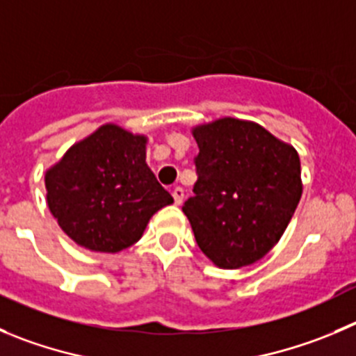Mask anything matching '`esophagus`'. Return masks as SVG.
<instances>
[{
    "label": "esophagus",
    "mask_w": 356,
    "mask_h": 356,
    "mask_svg": "<svg viewBox=\"0 0 356 356\" xmlns=\"http://www.w3.org/2000/svg\"><path fill=\"white\" fill-rule=\"evenodd\" d=\"M172 197H175L176 204H181V202H184V197H185L184 188H181V187H175V188H172Z\"/></svg>",
    "instance_id": "esophagus-1"
}]
</instances>
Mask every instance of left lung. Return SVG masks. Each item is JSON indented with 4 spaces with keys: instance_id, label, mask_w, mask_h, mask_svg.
I'll list each match as a JSON object with an SVG mask.
<instances>
[{
    "instance_id": "8db88e82",
    "label": "left lung",
    "mask_w": 356,
    "mask_h": 356,
    "mask_svg": "<svg viewBox=\"0 0 356 356\" xmlns=\"http://www.w3.org/2000/svg\"><path fill=\"white\" fill-rule=\"evenodd\" d=\"M199 147L194 197L184 213L201 252L220 269L252 266L274 248L302 195L300 159L252 120L192 127Z\"/></svg>"
}]
</instances>
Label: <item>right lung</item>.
Returning <instances> with one entry per match:
<instances>
[{
    "mask_svg": "<svg viewBox=\"0 0 356 356\" xmlns=\"http://www.w3.org/2000/svg\"><path fill=\"white\" fill-rule=\"evenodd\" d=\"M148 136L103 124L45 171L47 204L67 238L96 253L140 241L172 197L147 164Z\"/></svg>",
    "mask_w": 356,
    "mask_h": 356,
    "instance_id": "right-lung-1",
    "label": "right lung"
}]
</instances>
